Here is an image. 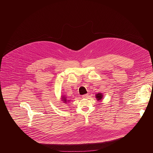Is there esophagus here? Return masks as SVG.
I'll list each match as a JSON object with an SVG mask.
<instances>
[{
  "instance_id": "1",
  "label": "esophagus",
  "mask_w": 153,
  "mask_h": 153,
  "mask_svg": "<svg viewBox=\"0 0 153 153\" xmlns=\"http://www.w3.org/2000/svg\"><path fill=\"white\" fill-rule=\"evenodd\" d=\"M88 96H89L88 94H85V95H82V98H84V99H85V98H87L88 97Z\"/></svg>"
}]
</instances>
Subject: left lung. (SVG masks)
Here are the masks:
<instances>
[{"label": "left lung", "mask_w": 153, "mask_h": 153, "mask_svg": "<svg viewBox=\"0 0 153 153\" xmlns=\"http://www.w3.org/2000/svg\"><path fill=\"white\" fill-rule=\"evenodd\" d=\"M95 97L98 101H100L103 99V95L102 93H98L95 95Z\"/></svg>", "instance_id": "left-lung-1"}]
</instances>
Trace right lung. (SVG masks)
<instances>
[{"instance_id": "add662e5", "label": "right lung", "mask_w": 153, "mask_h": 153, "mask_svg": "<svg viewBox=\"0 0 153 153\" xmlns=\"http://www.w3.org/2000/svg\"><path fill=\"white\" fill-rule=\"evenodd\" d=\"M61 102H62L64 103H67V102H70V100H68L66 99V97L65 96H61Z\"/></svg>"}]
</instances>
